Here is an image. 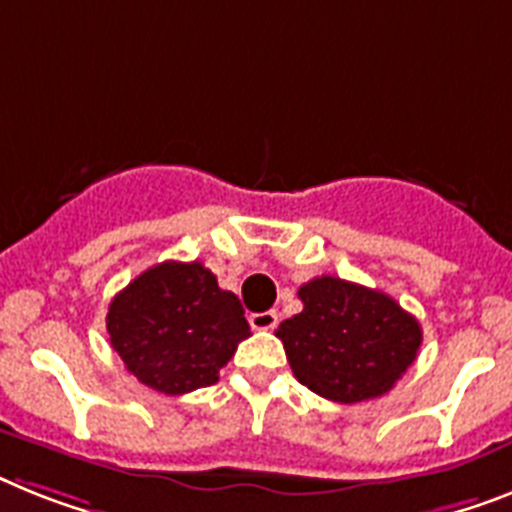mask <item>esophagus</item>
<instances>
[{
	"mask_svg": "<svg viewBox=\"0 0 512 512\" xmlns=\"http://www.w3.org/2000/svg\"><path fill=\"white\" fill-rule=\"evenodd\" d=\"M248 322H251L253 329H261V332H266V329L277 327V314H274V311H261V314L248 316Z\"/></svg>",
	"mask_w": 512,
	"mask_h": 512,
	"instance_id": "obj_1",
	"label": "esophagus"
}]
</instances>
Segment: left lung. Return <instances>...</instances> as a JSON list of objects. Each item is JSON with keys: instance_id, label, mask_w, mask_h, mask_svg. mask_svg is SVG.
I'll use <instances>...</instances> for the list:
<instances>
[{"instance_id": "1", "label": "left lung", "mask_w": 512, "mask_h": 512, "mask_svg": "<svg viewBox=\"0 0 512 512\" xmlns=\"http://www.w3.org/2000/svg\"><path fill=\"white\" fill-rule=\"evenodd\" d=\"M303 311L277 337L295 379L335 403L390 392L421 348V324L390 295L340 277H316L298 290Z\"/></svg>"}]
</instances>
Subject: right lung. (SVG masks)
Masks as SVG:
<instances>
[{
  "instance_id": "obj_1",
  "label": "right lung",
  "mask_w": 512,
  "mask_h": 512,
  "mask_svg": "<svg viewBox=\"0 0 512 512\" xmlns=\"http://www.w3.org/2000/svg\"><path fill=\"white\" fill-rule=\"evenodd\" d=\"M238 295L201 261H164L114 295L107 332L125 369L164 395L209 387L251 335Z\"/></svg>"
}]
</instances>
